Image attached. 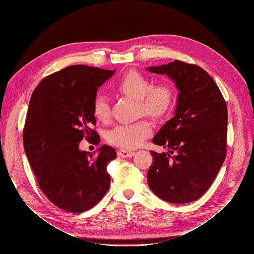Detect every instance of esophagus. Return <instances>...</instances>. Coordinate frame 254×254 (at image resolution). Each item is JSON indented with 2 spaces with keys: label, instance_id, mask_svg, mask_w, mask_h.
Masks as SVG:
<instances>
[{
  "label": "esophagus",
  "instance_id": "34e87169",
  "mask_svg": "<svg viewBox=\"0 0 254 254\" xmlns=\"http://www.w3.org/2000/svg\"><path fill=\"white\" fill-rule=\"evenodd\" d=\"M118 155L122 158H130L134 155V152L131 150H127V149H119Z\"/></svg>",
  "mask_w": 254,
  "mask_h": 254
}]
</instances>
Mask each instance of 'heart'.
<instances>
[{
	"label": "heart",
	"instance_id": "1",
	"mask_svg": "<svg viewBox=\"0 0 254 254\" xmlns=\"http://www.w3.org/2000/svg\"><path fill=\"white\" fill-rule=\"evenodd\" d=\"M121 93L139 101L140 112L153 119H162L173 109L176 94L170 83L159 82L151 84L145 75L137 71H129L117 82ZM93 113L95 118L106 122L110 117V105L103 94L93 99ZM152 131V126L147 120H140L130 124H121L112 128L107 134V140L112 145L122 148H135Z\"/></svg>",
	"mask_w": 254,
	"mask_h": 254
}]
</instances>
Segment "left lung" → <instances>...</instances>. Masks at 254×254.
<instances>
[{"label": "left lung", "mask_w": 254, "mask_h": 254, "mask_svg": "<svg viewBox=\"0 0 254 254\" xmlns=\"http://www.w3.org/2000/svg\"><path fill=\"white\" fill-rule=\"evenodd\" d=\"M147 70L166 74L179 90L175 117L152 139L175 155L151 151L148 186L164 201H195L209 190L226 159V102L213 78L196 64L175 60Z\"/></svg>", "instance_id": "obj_1"}]
</instances>
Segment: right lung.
<instances>
[{
	"label": "right lung",
	"instance_id": "1",
	"mask_svg": "<svg viewBox=\"0 0 254 254\" xmlns=\"http://www.w3.org/2000/svg\"><path fill=\"white\" fill-rule=\"evenodd\" d=\"M114 71L71 65L43 78L30 97L23 144L38 184L61 210L81 213L93 207L110 187L107 166L117 158L111 146L97 152L79 149L86 137L98 144L93 99Z\"/></svg>",
	"mask_w": 254,
	"mask_h": 254
}]
</instances>
